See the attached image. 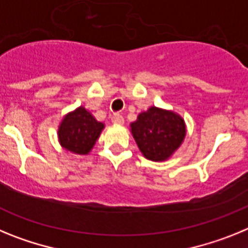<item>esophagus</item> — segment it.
<instances>
[{"instance_id":"34e87169","label":"esophagus","mask_w":248,"mask_h":248,"mask_svg":"<svg viewBox=\"0 0 248 248\" xmlns=\"http://www.w3.org/2000/svg\"><path fill=\"white\" fill-rule=\"evenodd\" d=\"M111 122H113L114 124L123 125V124H124V118H123V115H120V114H114L113 117H111Z\"/></svg>"}]
</instances>
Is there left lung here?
<instances>
[{
  "mask_svg": "<svg viewBox=\"0 0 248 248\" xmlns=\"http://www.w3.org/2000/svg\"><path fill=\"white\" fill-rule=\"evenodd\" d=\"M130 131L144 157L151 161H166L183 144L186 124L176 111L150 107L130 123Z\"/></svg>",
  "mask_w": 248,
  "mask_h": 248,
  "instance_id": "8db88e82",
  "label": "left lung"
}]
</instances>
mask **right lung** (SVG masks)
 <instances>
[{"label":"right lung","instance_id":"obj_1","mask_svg":"<svg viewBox=\"0 0 248 248\" xmlns=\"http://www.w3.org/2000/svg\"><path fill=\"white\" fill-rule=\"evenodd\" d=\"M104 128V123L98 122L91 111L80 105L62 118L57 137L64 150L74 155H88Z\"/></svg>","mask_w":248,"mask_h":248}]
</instances>
